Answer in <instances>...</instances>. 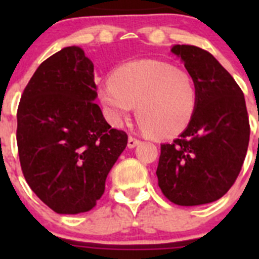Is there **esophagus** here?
<instances>
[{
    "mask_svg": "<svg viewBox=\"0 0 259 259\" xmlns=\"http://www.w3.org/2000/svg\"><path fill=\"white\" fill-rule=\"evenodd\" d=\"M139 143H140V140L137 139V138H135V137H132V135H130L129 139H127V146H129L130 149L135 148V146L139 144Z\"/></svg>",
    "mask_w": 259,
    "mask_h": 259,
    "instance_id": "esophagus-1",
    "label": "esophagus"
}]
</instances>
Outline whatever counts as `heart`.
Returning <instances> with one entry per match:
<instances>
[{"instance_id":"heart-1","label":"heart","mask_w":259,"mask_h":259,"mask_svg":"<svg viewBox=\"0 0 259 259\" xmlns=\"http://www.w3.org/2000/svg\"><path fill=\"white\" fill-rule=\"evenodd\" d=\"M99 99L106 116L121 125L137 106V116L145 132L168 139L190 124L198 103L192 75L160 60H138L116 67L111 80L99 88Z\"/></svg>"}]
</instances>
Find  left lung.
Segmentation results:
<instances>
[{
    "mask_svg": "<svg viewBox=\"0 0 259 259\" xmlns=\"http://www.w3.org/2000/svg\"><path fill=\"white\" fill-rule=\"evenodd\" d=\"M171 52L194 79L198 103L178 139L160 145L158 184L174 204H207L231 189L242 169L250 134L244 95L205 50L176 45Z\"/></svg>",
    "mask_w": 259,
    "mask_h": 259,
    "instance_id": "1",
    "label": "left lung"
}]
</instances>
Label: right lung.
<instances>
[{"label": "right lung", "instance_id": "1", "mask_svg": "<svg viewBox=\"0 0 259 259\" xmlns=\"http://www.w3.org/2000/svg\"><path fill=\"white\" fill-rule=\"evenodd\" d=\"M94 64L77 46L46 59L23 90L16 139L21 169L32 192L59 214L89 211L127 144L95 100Z\"/></svg>", "mask_w": 259, "mask_h": 259}]
</instances>
